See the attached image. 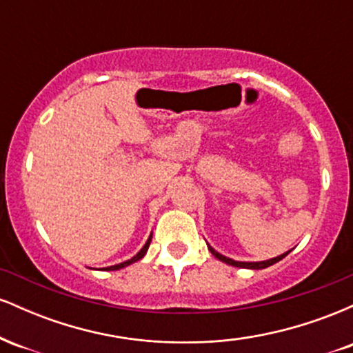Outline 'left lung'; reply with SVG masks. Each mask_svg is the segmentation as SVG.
I'll use <instances>...</instances> for the list:
<instances>
[{
    "label": "left lung",
    "instance_id": "obj_1",
    "mask_svg": "<svg viewBox=\"0 0 353 353\" xmlns=\"http://www.w3.org/2000/svg\"><path fill=\"white\" fill-rule=\"evenodd\" d=\"M208 247H209V250H210V252H212L214 257L219 259V261L225 262V264H229V265H234V267H242V269H254V270H255V269H265V267H269V265L275 264V262L282 261V259L285 257V255L290 252V250H289V252H285V254L279 255V257L269 259V261H262V262H239V261H234V259H229V257H225V255H222V254L216 252V250H214L212 247H210L209 244H208Z\"/></svg>",
    "mask_w": 353,
    "mask_h": 353
}]
</instances>
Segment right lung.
Wrapping results in <instances>:
<instances>
[{"mask_svg": "<svg viewBox=\"0 0 353 353\" xmlns=\"http://www.w3.org/2000/svg\"><path fill=\"white\" fill-rule=\"evenodd\" d=\"M151 237L152 236H149V239H148V242H145L144 244V247L143 249L139 250V252H137L134 257L132 259H129V261H125V262H121V264H117V265H111V267H106V269L104 270H119V269H123V267H125V265H129V264H134V262H137L139 261V259H143L144 255H145V252H148V249H149V244H151Z\"/></svg>", "mask_w": 353, "mask_h": 353, "instance_id": "1", "label": "right lung"}]
</instances>
